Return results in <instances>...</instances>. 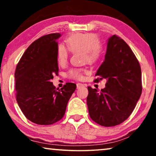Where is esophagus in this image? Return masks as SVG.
Wrapping results in <instances>:
<instances>
[{
  "mask_svg": "<svg viewBox=\"0 0 156 156\" xmlns=\"http://www.w3.org/2000/svg\"><path fill=\"white\" fill-rule=\"evenodd\" d=\"M86 87V84H82V83H77V84H76V88L77 89H80L81 87Z\"/></svg>",
  "mask_w": 156,
  "mask_h": 156,
  "instance_id": "esophagus-1",
  "label": "esophagus"
}]
</instances>
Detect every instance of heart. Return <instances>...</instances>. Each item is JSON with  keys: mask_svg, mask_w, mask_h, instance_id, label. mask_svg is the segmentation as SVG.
I'll return each mask as SVG.
<instances>
[{"mask_svg": "<svg viewBox=\"0 0 156 156\" xmlns=\"http://www.w3.org/2000/svg\"><path fill=\"white\" fill-rule=\"evenodd\" d=\"M67 47L59 44L57 47V59L60 64H65L69 58L70 51H83L84 62H94L101 58L104 53L103 47L99 42L97 34L91 33H74L66 39ZM86 69L84 68H73L67 72V76L73 80H82Z\"/></svg>", "mask_w": 156, "mask_h": 156, "instance_id": "obj_1", "label": "heart"}]
</instances>
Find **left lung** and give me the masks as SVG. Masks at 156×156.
Segmentation results:
<instances>
[{
	"mask_svg": "<svg viewBox=\"0 0 156 156\" xmlns=\"http://www.w3.org/2000/svg\"><path fill=\"white\" fill-rule=\"evenodd\" d=\"M96 80H106L99 91L88 87L87 98L91 119L103 126H114L129 118L141 95L140 64L124 40L114 35L108 38L105 59Z\"/></svg>",
	"mask_w": 156,
	"mask_h": 156,
	"instance_id": "8db88e82",
	"label": "left lung"
}]
</instances>
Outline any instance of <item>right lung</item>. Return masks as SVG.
Returning <instances> with one entry per match:
<instances>
[{"mask_svg":"<svg viewBox=\"0 0 156 156\" xmlns=\"http://www.w3.org/2000/svg\"><path fill=\"white\" fill-rule=\"evenodd\" d=\"M59 33L42 36L30 45L15 72L16 100L25 116L39 125L61 120L76 85L67 83L56 89L51 80L59 71L57 40Z\"/></svg>","mask_w":156,"mask_h":156,"instance_id":"add662e5","label":"right lung"}]
</instances>
